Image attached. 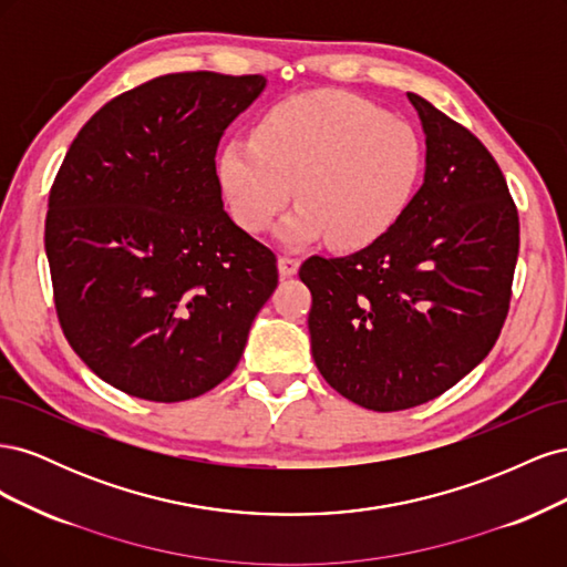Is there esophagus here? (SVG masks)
Masks as SVG:
<instances>
[{"mask_svg": "<svg viewBox=\"0 0 567 567\" xmlns=\"http://www.w3.org/2000/svg\"><path fill=\"white\" fill-rule=\"evenodd\" d=\"M298 267H300V260H298V257H290V255H279V274H281L284 279L293 277V274L298 271Z\"/></svg>", "mask_w": 567, "mask_h": 567, "instance_id": "esophagus-1", "label": "esophagus"}]
</instances>
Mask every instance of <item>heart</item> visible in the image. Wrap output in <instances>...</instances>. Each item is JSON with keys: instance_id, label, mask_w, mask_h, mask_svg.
Segmentation results:
<instances>
[{"instance_id": "b5f03b06", "label": "heart", "mask_w": 567, "mask_h": 567, "mask_svg": "<svg viewBox=\"0 0 567 567\" xmlns=\"http://www.w3.org/2000/svg\"><path fill=\"white\" fill-rule=\"evenodd\" d=\"M423 167L409 123L336 90L290 96L271 106L252 140L219 153V184L229 213L250 234L267 231L288 205L284 241L319 236L336 248H362L402 217Z\"/></svg>"}]
</instances>
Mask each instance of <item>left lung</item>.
Instances as JSON below:
<instances>
[{
	"label": "left lung",
	"instance_id": "obj_1",
	"mask_svg": "<svg viewBox=\"0 0 567 567\" xmlns=\"http://www.w3.org/2000/svg\"><path fill=\"white\" fill-rule=\"evenodd\" d=\"M425 179L394 225L348 257H307L312 357L336 392L373 411L440 398L494 348L508 315L520 225L473 132L409 92Z\"/></svg>",
	"mask_w": 567,
	"mask_h": 567
}]
</instances>
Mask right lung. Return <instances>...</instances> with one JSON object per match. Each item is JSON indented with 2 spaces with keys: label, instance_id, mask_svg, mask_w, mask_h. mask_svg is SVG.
Returning a JSON list of instances; mask_svg holds the SVG:
<instances>
[{
  "label": "right lung",
  "instance_id": "right-lung-1",
  "mask_svg": "<svg viewBox=\"0 0 567 567\" xmlns=\"http://www.w3.org/2000/svg\"><path fill=\"white\" fill-rule=\"evenodd\" d=\"M262 75L148 80L78 132L49 192L44 248L65 340L148 402L231 375L279 284L277 255L225 213L215 153Z\"/></svg>",
  "mask_w": 567,
  "mask_h": 567
}]
</instances>
